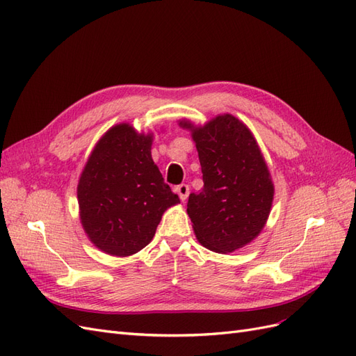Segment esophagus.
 Here are the masks:
<instances>
[{"mask_svg": "<svg viewBox=\"0 0 356 356\" xmlns=\"http://www.w3.org/2000/svg\"><path fill=\"white\" fill-rule=\"evenodd\" d=\"M175 191L177 195L179 196V199L184 202L187 197H188V193H190V187L187 184H179L175 187Z\"/></svg>", "mask_w": 356, "mask_h": 356, "instance_id": "obj_1", "label": "esophagus"}]
</instances>
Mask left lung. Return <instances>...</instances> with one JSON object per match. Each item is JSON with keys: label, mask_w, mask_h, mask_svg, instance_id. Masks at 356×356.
I'll use <instances>...</instances> for the list:
<instances>
[{"label": "left lung", "mask_w": 356, "mask_h": 356, "mask_svg": "<svg viewBox=\"0 0 356 356\" xmlns=\"http://www.w3.org/2000/svg\"><path fill=\"white\" fill-rule=\"evenodd\" d=\"M190 129L203 174V188L191 193L187 212L197 241L213 252H233L263 230L275 187L251 131L232 114Z\"/></svg>", "instance_id": "obj_1"}]
</instances>
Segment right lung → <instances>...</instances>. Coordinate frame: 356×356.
<instances>
[{
  "instance_id": "right-lung-1",
  "label": "right lung",
  "mask_w": 356,
  "mask_h": 356,
  "mask_svg": "<svg viewBox=\"0 0 356 356\" xmlns=\"http://www.w3.org/2000/svg\"><path fill=\"white\" fill-rule=\"evenodd\" d=\"M153 135L122 123L96 144L79 181L80 220L101 251L127 257L154 238L163 212L179 197L152 159Z\"/></svg>"
}]
</instances>
